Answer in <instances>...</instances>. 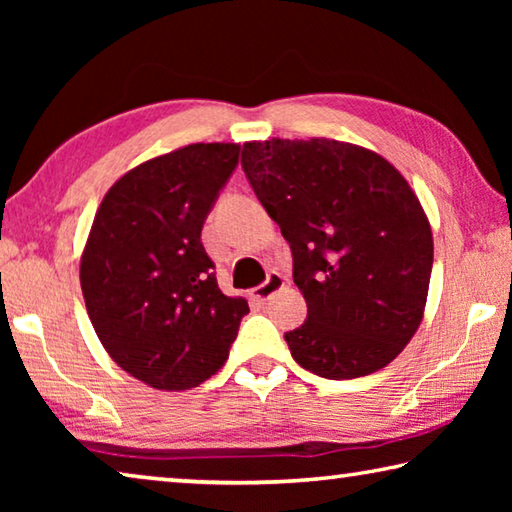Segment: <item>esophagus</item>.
I'll use <instances>...</instances> for the list:
<instances>
[{"instance_id":"obj_1","label":"esophagus","mask_w":512,"mask_h":512,"mask_svg":"<svg viewBox=\"0 0 512 512\" xmlns=\"http://www.w3.org/2000/svg\"><path fill=\"white\" fill-rule=\"evenodd\" d=\"M282 289H284V277L277 271H273V273H268L266 280L259 284L257 289H253V298L264 305V302L271 300L275 293L282 291Z\"/></svg>"}]
</instances>
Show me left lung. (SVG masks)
Returning <instances> with one entry per match:
<instances>
[{
	"mask_svg": "<svg viewBox=\"0 0 512 512\" xmlns=\"http://www.w3.org/2000/svg\"><path fill=\"white\" fill-rule=\"evenodd\" d=\"M241 167L293 257L307 320L284 334L291 357L325 379L388 366L418 329L433 237L391 162L336 140L248 142Z\"/></svg>",
	"mask_w": 512,
	"mask_h": 512,
	"instance_id": "obj_1",
	"label": "left lung"
}]
</instances>
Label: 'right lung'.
Here are the masks:
<instances>
[{
	"mask_svg": "<svg viewBox=\"0 0 512 512\" xmlns=\"http://www.w3.org/2000/svg\"><path fill=\"white\" fill-rule=\"evenodd\" d=\"M239 144H189L119 178L81 257L88 316L112 361L160 391L203 384L228 361L244 298L219 289L201 230Z\"/></svg>",
	"mask_w": 512,
	"mask_h": 512,
	"instance_id": "right-lung-1",
	"label": "right lung"
}]
</instances>
